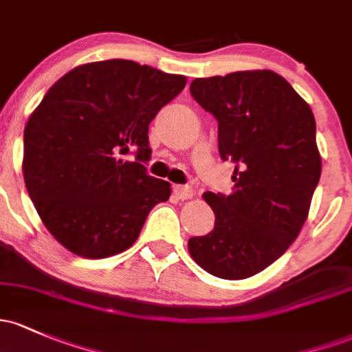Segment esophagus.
<instances>
[{
  "label": "esophagus",
  "instance_id": "obj_1",
  "mask_svg": "<svg viewBox=\"0 0 352 352\" xmlns=\"http://www.w3.org/2000/svg\"><path fill=\"white\" fill-rule=\"evenodd\" d=\"M173 194H175L177 199L187 200L194 197V188L188 187V185H173Z\"/></svg>",
  "mask_w": 352,
  "mask_h": 352
}]
</instances>
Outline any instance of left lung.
I'll use <instances>...</instances> for the list:
<instances>
[{"mask_svg":"<svg viewBox=\"0 0 352 352\" xmlns=\"http://www.w3.org/2000/svg\"><path fill=\"white\" fill-rule=\"evenodd\" d=\"M190 94L219 123V152L234 168L230 195L207 192L212 232L188 252L220 279H245L277 261L306 222L320 179L311 107L270 69L195 78Z\"/></svg>","mask_w":352,"mask_h":352,"instance_id":"8db88e82","label":"left lung"}]
</instances>
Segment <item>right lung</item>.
Masks as SVG:
<instances>
[{
	"label": "right lung",
	"mask_w": 352,
	"mask_h": 352,
	"mask_svg": "<svg viewBox=\"0 0 352 352\" xmlns=\"http://www.w3.org/2000/svg\"><path fill=\"white\" fill-rule=\"evenodd\" d=\"M187 78L132 60L76 67L25 129L23 175L50 234L73 254L110 257L137 241L170 184L148 175V125Z\"/></svg>",
	"instance_id": "1"
}]
</instances>
